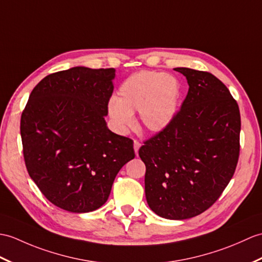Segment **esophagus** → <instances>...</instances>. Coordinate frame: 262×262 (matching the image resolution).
I'll return each instance as SVG.
<instances>
[{
  "mask_svg": "<svg viewBox=\"0 0 262 262\" xmlns=\"http://www.w3.org/2000/svg\"><path fill=\"white\" fill-rule=\"evenodd\" d=\"M139 147H141V143H139L137 139H135V141H134V149H135V153H136V155H138V149H139Z\"/></svg>",
  "mask_w": 262,
  "mask_h": 262,
  "instance_id": "esophagus-1",
  "label": "esophagus"
}]
</instances>
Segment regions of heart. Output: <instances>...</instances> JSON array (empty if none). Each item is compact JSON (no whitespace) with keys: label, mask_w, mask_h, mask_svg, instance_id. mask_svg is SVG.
<instances>
[{"label":"heart","mask_w":262,"mask_h":262,"mask_svg":"<svg viewBox=\"0 0 262 262\" xmlns=\"http://www.w3.org/2000/svg\"><path fill=\"white\" fill-rule=\"evenodd\" d=\"M180 96V83L175 77L159 71H139L120 84L117 99L109 102L108 114L120 133L133 126V114L136 112L145 129L161 132L174 119Z\"/></svg>","instance_id":"b5f03b06"}]
</instances>
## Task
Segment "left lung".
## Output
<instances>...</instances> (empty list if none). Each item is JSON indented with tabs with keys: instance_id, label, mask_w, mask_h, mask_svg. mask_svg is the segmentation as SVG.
I'll use <instances>...</instances> for the list:
<instances>
[{
	"instance_id": "1",
	"label": "left lung",
	"mask_w": 262,
	"mask_h": 262,
	"mask_svg": "<svg viewBox=\"0 0 262 262\" xmlns=\"http://www.w3.org/2000/svg\"><path fill=\"white\" fill-rule=\"evenodd\" d=\"M188 91L172 123L144 142L145 195L169 220L196 216L213 205L234 174L241 118L236 101L210 72L175 68Z\"/></svg>"
}]
</instances>
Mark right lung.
I'll return each instance as SVG.
<instances>
[{"mask_svg": "<svg viewBox=\"0 0 262 262\" xmlns=\"http://www.w3.org/2000/svg\"><path fill=\"white\" fill-rule=\"evenodd\" d=\"M115 69L75 67L45 77L21 116L28 173L58 208L86 213L105 204L133 141L108 129Z\"/></svg>", "mask_w": 262, "mask_h": 262, "instance_id": "obj_1", "label": "right lung"}]
</instances>
